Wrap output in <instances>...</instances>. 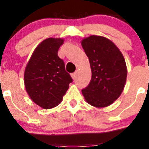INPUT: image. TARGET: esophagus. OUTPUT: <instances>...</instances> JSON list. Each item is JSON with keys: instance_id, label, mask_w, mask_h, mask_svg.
<instances>
[{"instance_id": "34e87169", "label": "esophagus", "mask_w": 149, "mask_h": 149, "mask_svg": "<svg viewBox=\"0 0 149 149\" xmlns=\"http://www.w3.org/2000/svg\"><path fill=\"white\" fill-rule=\"evenodd\" d=\"M76 75H77V73H76V72H75V73H71V74H70V76H71L72 79H75L76 78Z\"/></svg>"}]
</instances>
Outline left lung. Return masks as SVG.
<instances>
[{
    "mask_svg": "<svg viewBox=\"0 0 149 149\" xmlns=\"http://www.w3.org/2000/svg\"><path fill=\"white\" fill-rule=\"evenodd\" d=\"M89 60L91 79L81 90L87 103L97 108L112 104L120 96L127 79V66L123 54L109 39L91 35L81 41Z\"/></svg>",
    "mask_w": 149,
    "mask_h": 149,
    "instance_id": "8db88e82",
    "label": "left lung"
}]
</instances>
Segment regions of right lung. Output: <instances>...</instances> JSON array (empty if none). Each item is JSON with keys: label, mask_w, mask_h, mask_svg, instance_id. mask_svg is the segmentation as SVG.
<instances>
[{"label": "right lung", "mask_w": 149, "mask_h": 149, "mask_svg": "<svg viewBox=\"0 0 149 149\" xmlns=\"http://www.w3.org/2000/svg\"><path fill=\"white\" fill-rule=\"evenodd\" d=\"M63 38H47L33 52L24 75L26 91L31 100L43 109H51L62 102L73 81L58 57Z\"/></svg>", "instance_id": "1"}]
</instances>
